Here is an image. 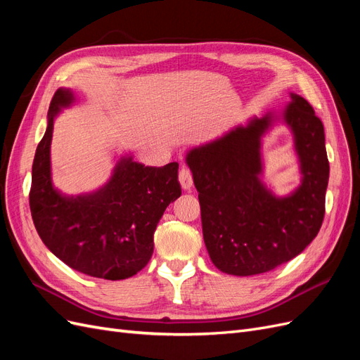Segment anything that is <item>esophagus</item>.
Masks as SVG:
<instances>
[{
	"instance_id": "esophagus-1",
	"label": "esophagus",
	"mask_w": 360,
	"mask_h": 360,
	"mask_svg": "<svg viewBox=\"0 0 360 360\" xmlns=\"http://www.w3.org/2000/svg\"><path fill=\"white\" fill-rule=\"evenodd\" d=\"M179 180H180V184L181 188L184 191H191L192 184H193V180H192V172L189 168H181L180 169V174H179Z\"/></svg>"
}]
</instances>
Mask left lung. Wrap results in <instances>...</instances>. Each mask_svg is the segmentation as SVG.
<instances>
[{
    "mask_svg": "<svg viewBox=\"0 0 360 360\" xmlns=\"http://www.w3.org/2000/svg\"><path fill=\"white\" fill-rule=\"evenodd\" d=\"M275 118L271 112L250 118L186 156L207 252L228 275H259L287 263L323 224L329 160L321 120L302 96L291 93L282 120L292 132L302 180L287 197H276L261 181V138Z\"/></svg>",
    "mask_w": 360,
    "mask_h": 360,
    "instance_id": "1",
    "label": "left lung"
}]
</instances>
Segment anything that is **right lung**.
<instances>
[{
  "label": "right lung",
  "mask_w": 360,
  "mask_h": 360,
  "mask_svg": "<svg viewBox=\"0 0 360 360\" xmlns=\"http://www.w3.org/2000/svg\"><path fill=\"white\" fill-rule=\"evenodd\" d=\"M73 101L69 89H58L51 101L46 132L32 162V222L41 242L73 270L110 281L126 279L147 266L160 217L181 195L179 163L144 167L124 156L101 189L63 195L51 180V141L53 120Z\"/></svg>",
  "instance_id": "right-lung-1"
}]
</instances>
